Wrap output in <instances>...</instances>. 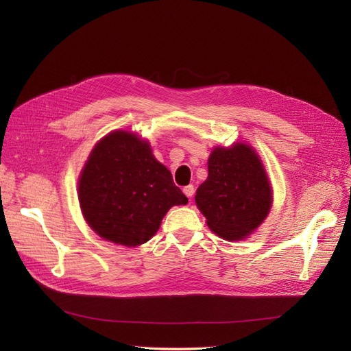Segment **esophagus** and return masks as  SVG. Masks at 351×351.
I'll return each mask as SVG.
<instances>
[{"label": "esophagus", "instance_id": "34e87169", "mask_svg": "<svg viewBox=\"0 0 351 351\" xmlns=\"http://www.w3.org/2000/svg\"><path fill=\"white\" fill-rule=\"evenodd\" d=\"M183 193H184L187 197L192 199L193 195H195V186H193V184H189V186L183 187Z\"/></svg>", "mask_w": 351, "mask_h": 351}]
</instances>
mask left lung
Listing matches in <instances>:
<instances>
[{
	"mask_svg": "<svg viewBox=\"0 0 351 351\" xmlns=\"http://www.w3.org/2000/svg\"><path fill=\"white\" fill-rule=\"evenodd\" d=\"M208 178L196 190V205L208 227L226 240L252 234L272 206V189L259 155L246 143L214 147Z\"/></svg>",
	"mask_w": 351,
	"mask_h": 351,
	"instance_id": "left-lung-1",
	"label": "left lung"
}]
</instances>
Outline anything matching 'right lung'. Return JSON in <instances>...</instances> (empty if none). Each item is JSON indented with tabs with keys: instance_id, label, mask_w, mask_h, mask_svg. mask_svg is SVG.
<instances>
[{
	"instance_id": "add662e5",
	"label": "right lung",
	"mask_w": 351,
	"mask_h": 351,
	"mask_svg": "<svg viewBox=\"0 0 351 351\" xmlns=\"http://www.w3.org/2000/svg\"><path fill=\"white\" fill-rule=\"evenodd\" d=\"M79 202L89 227L104 240L136 247L151 240L164 215L187 197L147 141L114 130L95 145L79 177Z\"/></svg>"
}]
</instances>
